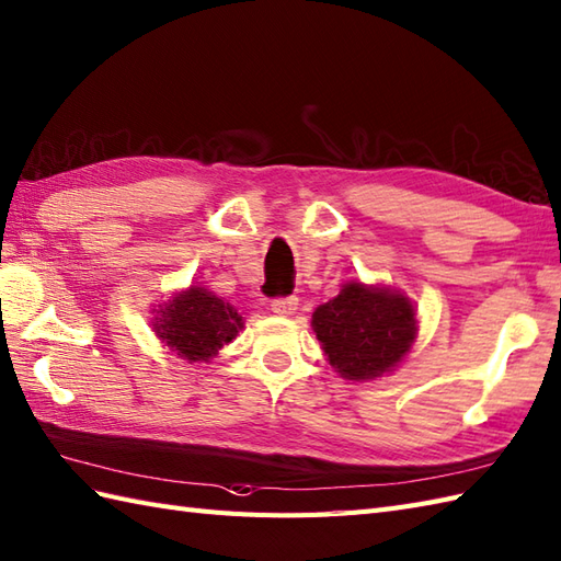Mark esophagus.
<instances>
[{"label": "esophagus", "instance_id": "34e87169", "mask_svg": "<svg viewBox=\"0 0 561 561\" xmlns=\"http://www.w3.org/2000/svg\"><path fill=\"white\" fill-rule=\"evenodd\" d=\"M272 312H277V316H294V310L298 308V298L296 296H277L270 301Z\"/></svg>", "mask_w": 561, "mask_h": 561}]
</instances>
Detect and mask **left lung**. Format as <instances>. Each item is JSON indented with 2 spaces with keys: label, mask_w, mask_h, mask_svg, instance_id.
I'll use <instances>...</instances> for the list:
<instances>
[{
  "label": "left lung",
  "mask_w": 561,
  "mask_h": 561,
  "mask_svg": "<svg viewBox=\"0 0 561 561\" xmlns=\"http://www.w3.org/2000/svg\"><path fill=\"white\" fill-rule=\"evenodd\" d=\"M312 330L346 380H370L409 354L415 340V312L401 294L351 282L340 296L312 312Z\"/></svg>",
  "instance_id": "obj_1"
}]
</instances>
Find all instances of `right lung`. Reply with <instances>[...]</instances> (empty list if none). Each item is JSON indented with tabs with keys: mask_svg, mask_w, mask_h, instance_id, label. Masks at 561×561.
Returning a JSON list of instances; mask_svg holds the SVG:
<instances>
[{
	"mask_svg": "<svg viewBox=\"0 0 561 561\" xmlns=\"http://www.w3.org/2000/svg\"><path fill=\"white\" fill-rule=\"evenodd\" d=\"M243 328L237 310L201 286L174 296L154 318L160 340L186 360H207Z\"/></svg>",
	"mask_w": 561,
	"mask_h": 561,
	"instance_id": "1",
	"label": "right lung"
}]
</instances>
